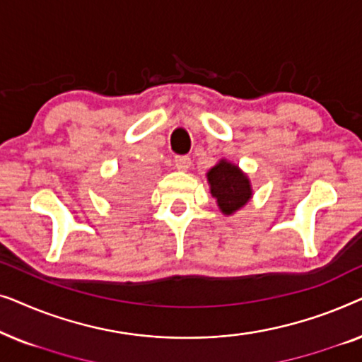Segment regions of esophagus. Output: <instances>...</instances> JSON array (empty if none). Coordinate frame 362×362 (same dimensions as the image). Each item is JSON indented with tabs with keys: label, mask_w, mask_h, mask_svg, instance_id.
Segmentation results:
<instances>
[{
	"label": "esophagus",
	"mask_w": 362,
	"mask_h": 362,
	"mask_svg": "<svg viewBox=\"0 0 362 362\" xmlns=\"http://www.w3.org/2000/svg\"><path fill=\"white\" fill-rule=\"evenodd\" d=\"M175 166H176V170H180V171L189 170V166H191L189 158H187V156H176L175 158Z\"/></svg>",
	"instance_id": "obj_1"
}]
</instances>
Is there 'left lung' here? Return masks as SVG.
Returning a JSON list of instances; mask_svg holds the SVG:
<instances>
[{"mask_svg": "<svg viewBox=\"0 0 362 362\" xmlns=\"http://www.w3.org/2000/svg\"><path fill=\"white\" fill-rule=\"evenodd\" d=\"M206 177L211 196L216 199L219 211L227 217L234 216L254 197L249 175L226 158H221L206 173Z\"/></svg>", "mask_w": 362, "mask_h": 362, "instance_id": "obj_1", "label": "left lung"}]
</instances>
